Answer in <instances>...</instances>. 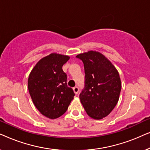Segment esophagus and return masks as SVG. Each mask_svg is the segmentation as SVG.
<instances>
[{
	"instance_id": "34e87169",
	"label": "esophagus",
	"mask_w": 150,
	"mask_h": 150,
	"mask_svg": "<svg viewBox=\"0 0 150 150\" xmlns=\"http://www.w3.org/2000/svg\"><path fill=\"white\" fill-rule=\"evenodd\" d=\"M73 89H74V93L76 94H77L78 93H79V87H78V86H75V87L73 88Z\"/></svg>"
}]
</instances>
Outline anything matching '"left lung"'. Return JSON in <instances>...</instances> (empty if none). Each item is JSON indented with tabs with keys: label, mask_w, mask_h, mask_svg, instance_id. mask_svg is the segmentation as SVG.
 <instances>
[{
	"label": "left lung",
	"mask_w": 150,
	"mask_h": 150,
	"mask_svg": "<svg viewBox=\"0 0 150 150\" xmlns=\"http://www.w3.org/2000/svg\"><path fill=\"white\" fill-rule=\"evenodd\" d=\"M85 69V87L79 95L89 117L101 120L117 104L122 89L120 75L114 65L96 51L78 54Z\"/></svg>",
	"instance_id": "left-lung-1"
}]
</instances>
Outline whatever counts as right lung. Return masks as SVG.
Returning <instances> with one entry per match:
<instances>
[{"mask_svg": "<svg viewBox=\"0 0 150 150\" xmlns=\"http://www.w3.org/2000/svg\"><path fill=\"white\" fill-rule=\"evenodd\" d=\"M69 59L66 55L52 53L37 63L28 77V88L33 104L50 119L64 114L75 96L67 85V74L62 69Z\"/></svg>", "mask_w": 150, "mask_h": 150, "instance_id": "1", "label": "right lung"}]
</instances>
